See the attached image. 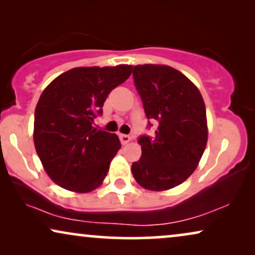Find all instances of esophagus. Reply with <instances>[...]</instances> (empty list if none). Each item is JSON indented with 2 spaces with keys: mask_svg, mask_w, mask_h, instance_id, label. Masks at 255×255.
<instances>
[{
  "mask_svg": "<svg viewBox=\"0 0 255 255\" xmlns=\"http://www.w3.org/2000/svg\"><path fill=\"white\" fill-rule=\"evenodd\" d=\"M120 139H121V142L123 145H127L128 142L131 141V137L128 134H120Z\"/></svg>",
  "mask_w": 255,
  "mask_h": 255,
  "instance_id": "1",
  "label": "esophagus"
}]
</instances>
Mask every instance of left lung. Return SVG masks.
<instances>
[{
  "mask_svg": "<svg viewBox=\"0 0 255 255\" xmlns=\"http://www.w3.org/2000/svg\"><path fill=\"white\" fill-rule=\"evenodd\" d=\"M133 81L153 137L140 135L141 156L132 174L148 190H167L184 182L200 162L207 146V111L193 82L169 66L138 65Z\"/></svg>",
  "mask_w": 255,
  "mask_h": 255,
  "instance_id": "left-lung-1",
  "label": "left lung"
}]
</instances>
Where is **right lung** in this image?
<instances>
[{
    "instance_id": "add662e5",
    "label": "right lung",
    "mask_w": 255,
    "mask_h": 255,
    "mask_svg": "<svg viewBox=\"0 0 255 255\" xmlns=\"http://www.w3.org/2000/svg\"><path fill=\"white\" fill-rule=\"evenodd\" d=\"M132 66L78 67L46 87L34 111L33 140L48 176L76 193L96 189L121 148L115 133L93 127L108 95L131 75Z\"/></svg>"
}]
</instances>
